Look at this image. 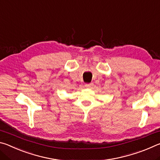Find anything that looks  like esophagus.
<instances>
[{"label":"esophagus","instance_id":"1","mask_svg":"<svg viewBox=\"0 0 160 160\" xmlns=\"http://www.w3.org/2000/svg\"><path fill=\"white\" fill-rule=\"evenodd\" d=\"M93 83H88L85 84V87L87 88H92L93 87Z\"/></svg>","mask_w":160,"mask_h":160}]
</instances>
